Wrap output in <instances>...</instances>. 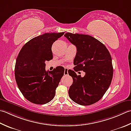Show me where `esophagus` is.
I'll use <instances>...</instances> for the list:
<instances>
[{
  "label": "esophagus",
  "mask_w": 131,
  "mask_h": 131,
  "mask_svg": "<svg viewBox=\"0 0 131 131\" xmlns=\"http://www.w3.org/2000/svg\"><path fill=\"white\" fill-rule=\"evenodd\" d=\"M64 75H68V69L65 68V71H64Z\"/></svg>",
  "instance_id": "34e87169"
}]
</instances>
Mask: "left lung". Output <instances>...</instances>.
Listing matches in <instances>:
<instances>
[{
	"label": "left lung",
	"instance_id": "8db88e82",
	"mask_svg": "<svg viewBox=\"0 0 131 131\" xmlns=\"http://www.w3.org/2000/svg\"><path fill=\"white\" fill-rule=\"evenodd\" d=\"M77 48L73 70H68L73 78L69 95L82 106L96 103L106 93L113 77V66L109 51L105 45L90 35L66 33L64 35ZM82 70L83 78L75 72Z\"/></svg>",
	"mask_w": 131,
	"mask_h": 131
}]
</instances>
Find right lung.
I'll return each instance as SVG.
<instances>
[{
	"label": "right lung",
	"instance_id": "add662e5",
	"mask_svg": "<svg viewBox=\"0 0 131 131\" xmlns=\"http://www.w3.org/2000/svg\"><path fill=\"white\" fill-rule=\"evenodd\" d=\"M64 33H46L34 37L23 46L18 54L15 79L23 96L33 103L44 104L55 96L65 69L58 66L47 71L45 62L53 58L52 46Z\"/></svg>",
	"mask_w": 131,
	"mask_h": 131
}]
</instances>
